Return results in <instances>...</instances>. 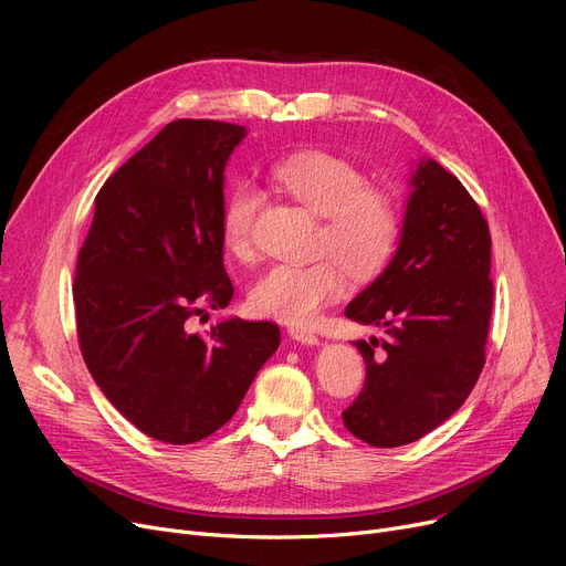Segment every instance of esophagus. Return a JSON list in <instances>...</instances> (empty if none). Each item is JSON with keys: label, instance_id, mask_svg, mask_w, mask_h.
<instances>
[{"label": "esophagus", "instance_id": "1", "mask_svg": "<svg viewBox=\"0 0 566 566\" xmlns=\"http://www.w3.org/2000/svg\"><path fill=\"white\" fill-rule=\"evenodd\" d=\"M289 335H291V339L301 342V344H310V346L318 344V335L312 333V331H307V328H303V325H291Z\"/></svg>", "mask_w": 566, "mask_h": 566}]
</instances>
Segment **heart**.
<instances>
[{
  "mask_svg": "<svg viewBox=\"0 0 566 566\" xmlns=\"http://www.w3.org/2000/svg\"><path fill=\"white\" fill-rule=\"evenodd\" d=\"M271 178L321 218L314 238L321 256L265 268L250 289V307L265 318L307 325L342 295V264L353 277H371L390 261L401 231L399 206L390 190L367 184L358 165L333 154H293L271 165ZM259 208L261 190L248 178L224 197L222 241L238 261L254 259Z\"/></svg>",
  "mask_w": 566,
  "mask_h": 566,
  "instance_id": "1",
  "label": "heart"
}]
</instances>
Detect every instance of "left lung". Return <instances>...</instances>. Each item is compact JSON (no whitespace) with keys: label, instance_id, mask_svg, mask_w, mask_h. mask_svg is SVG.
<instances>
[{"label":"left lung","instance_id":"1","mask_svg":"<svg viewBox=\"0 0 566 566\" xmlns=\"http://www.w3.org/2000/svg\"><path fill=\"white\" fill-rule=\"evenodd\" d=\"M412 188L395 259L346 307L348 318L385 328L380 342H355L367 374L342 412L346 429L374 448H399L442 424L463 406L486 363L489 222L459 178L436 160L420 163Z\"/></svg>","mask_w":566,"mask_h":566}]
</instances>
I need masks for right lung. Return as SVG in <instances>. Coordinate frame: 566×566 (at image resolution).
Returning <instances> with one entry per match:
<instances>
[{"mask_svg": "<svg viewBox=\"0 0 566 566\" xmlns=\"http://www.w3.org/2000/svg\"><path fill=\"white\" fill-rule=\"evenodd\" d=\"M245 128L178 118L96 195L77 254L73 301L86 369L142 433L203 440L241 406L280 346L271 321L231 318L192 333L199 305L227 307L224 165Z\"/></svg>", "mask_w": 566, "mask_h": 566, "instance_id": "obj_1", "label": "right lung"}]
</instances>
